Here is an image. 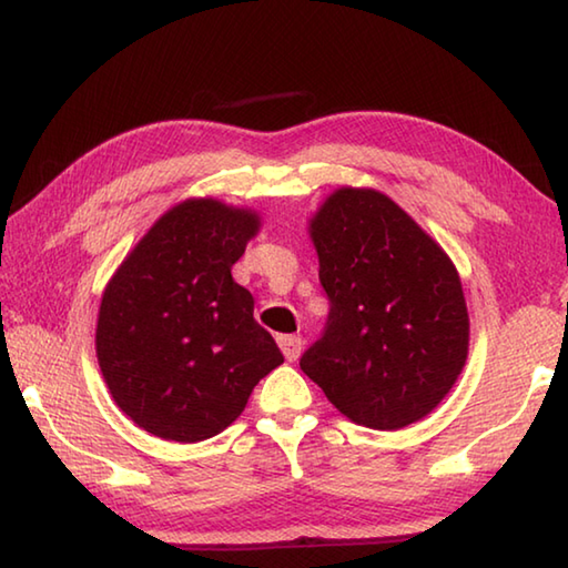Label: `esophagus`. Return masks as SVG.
<instances>
[{"mask_svg": "<svg viewBox=\"0 0 568 568\" xmlns=\"http://www.w3.org/2000/svg\"><path fill=\"white\" fill-rule=\"evenodd\" d=\"M277 343H281V351L285 355V361H297L301 358V351H303V338L301 335H281L277 338Z\"/></svg>", "mask_w": 568, "mask_h": 568, "instance_id": "esophagus-1", "label": "esophagus"}]
</instances>
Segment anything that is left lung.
<instances>
[{
  "instance_id": "obj_1",
  "label": "left lung",
  "mask_w": 568,
  "mask_h": 568,
  "mask_svg": "<svg viewBox=\"0 0 568 568\" xmlns=\"http://www.w3.org/2000/svg\"><path fill=\"white\" fill-rule=\"evenodd\" d=\"M307 233L331 315L301 358L345 418L398 430L426 418L468 358L458 271L406 210L373 187L333 190Z\"/></svg>"
}]
</instances>
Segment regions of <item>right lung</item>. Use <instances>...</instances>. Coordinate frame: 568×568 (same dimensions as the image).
Here are the masks:
<instances>
[{
	"label": "right lung",
	"instance_id": "1",
	"mask_svg": "<svg viewBox=\"0 0 568 568\" xmlns=\"http://www.w3.org/2000/svg\"><path fill=\"white\" fill-rule=\"evenodd\" d=\"M261 215L215 197L162 213L104 285L94 348L114 403L148 434L197 444L225 430L283 363L233 265Z\"/></svg>",
	"mask_w": 568,
	"mask_h": 568
}]
</instances>
